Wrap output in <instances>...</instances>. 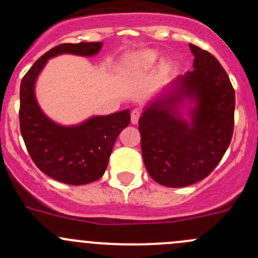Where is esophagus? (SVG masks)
Listing matches in <instances>:
<instances>
[{"instance_id":"34e87169","label":"esophagus","mask_w":258,"mask_h":258,"mask_svg":"<svg viewBox=\"0 0 258 258\" xmlns=\"http://www.w3.org/2000/svg\"><path fill=\"white\" fill-rule=\"evenodd\" d=\"M140 116H141V110H139V108H135V110L131 112V122H132V123L136 124L137 122H139Z\"/></svg>"}]
</instances>
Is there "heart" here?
Masks as SVG:
<instances>
[{
    "instance_id": "1",
    "label": "heart",
    "mask_w": 258,
    "mask_h": 258,
    "mask_svg": "<svg viewBox=\"0 0 258 258\" xmlns=\"http://www.w3.org/2000/svg\"><path fill=\"white\" fill-rule=\"evenodd\" d=\"M156 58H157L156 52L147 49V51H142L135 54L132 57V63L137 67H150L156 61Z\"/></svg>"
}]
</instances>
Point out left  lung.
<instances>
[{
    "instance_id": "8db88e82",
    "label": "left lung",
    "mask_w": 258,
    "mask_h": 258,
    "mask_svg": "<svg viewBox=\"0 0 258 258\" xmlns=\"http://www.w3.org/2000/svg\"><path fill=\"white\" fill-rule=\"evenodd\" d=\"M194 71L175 80V95L152 103L140 117L146 170L160 184L184 187L210 175L230 146L235 126V90L213 54L189 43ZM184 97L197 100L189 124L175 112Z\"/></svg>"
}]
</instances>
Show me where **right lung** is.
<instances>
[{
	"instance_id": "add662e5",
	"label": "right lung",
	"mask_w": 258,
	"mask_h": 258,
	"mask_svg": "<svg viewBox=\"0 0 258 258\" xmlns=\"http://www.w3.org/2000/svg\"><path fill=\"white\" fill-rule=\"evenodd\" d=\"M101 42L61 43L33 63L20 87V130L26 148L43 173L67 184L90 183L102 177L119 132L131 121L130 111L96 116L79 126L63 127L41 111L35 97V82L48 58L61 53L93 56Z\"/></svg>"
}]
</instances>
